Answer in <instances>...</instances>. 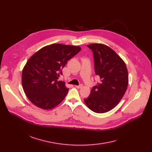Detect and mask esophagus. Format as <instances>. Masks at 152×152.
Instances as JSON below:
<instances>
[{"mask_svg":"<svg viewBox=\"0 0 152 152\" xmlns=\"http://www.w3.org/2000/svg\"><path fill=\"white\" fill-rule=\"evenodd\" d=\"M75 87H76V88L81 89V88H82V87H83V85L80 84V85H79V86H75Z\"/></svg>","mask_w":152,"mask_h":152,"instance_id":"obj_1","label":"esophagus"}]
</instances>
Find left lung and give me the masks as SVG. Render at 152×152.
<instances>
[{
	"instance_id": "left-lung-1",
	"label": "left lung",
	"mask_w": 152,
	"mask_h": 152,
	"mask_svg": "<svg viewBox=\"0 0 152 152\" xmlns=\"http://www.w3.org/2000/svg\"><path fill=\"white\" fill-rule=\"evenodd\" d=\"M92 51L94 68L100 78L91 89L86 105L94 112L106 113L120 102L128 85V72L124 61L108 46L102 44L87 45Z\"/></svg>"
}]
</instances>
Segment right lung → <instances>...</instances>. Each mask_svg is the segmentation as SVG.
<instances>
[{
  "mask_svg": "<svg viewBox=\"0 0 152 152\" xmlns=\"http://www.w3.org/2000/svg\"><path fill=\"white\" fill-rule=\"evenodd\" d=\"M81 50L79 46L53 44L39 50L22 71V86L28 99L36 107L50 110L66 97L69 89L58 81L67 61Z\"/></svg>",
  "mask_w": 152,
  "mask_h": 152,
  "instance_id": "right-lung-1",
  "label": "right lung"
}]
</instances>
